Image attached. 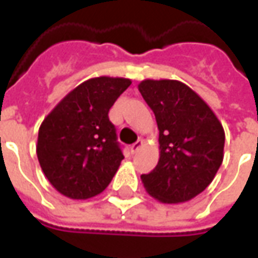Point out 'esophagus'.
<instances>
[{
	"label": "esophagus",
	"mask_w": 258,
	"mask_h": 258,
	"mask_svg": "<svg viewBox=\"0 0 258 258\" xmlns=\"http://www.w3.org/2000/svg\"><path fill=\"white\" fill-rule=\"evenodd\" d=\"M144 145H145V142H144L142 140H138L137 142H135V144H133V145H131V152H133V153H137V152L140 151L141 148H142Z\"/></svg>",
	"instance_id": "34e87169"
}]
</instances>
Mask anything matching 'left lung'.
I'll use <instances>...</instances> for the list:
<instances>
[{"mask_svg": "<svg viewBox=\"0 0 258 258\" xmlns=\"http://www.w3.org/2000/svg\"><path fill=\"white\" fill-rule=\"evenodd\" d=\"M159 128L160 157L142 174L148 194L162 203H184L211 184L224 159L225 133L211 107L178 80L146 79L138 84Z\"/></svg>", "mask_w": 258, "mask_h": 258, "instance_id": "obj_1", "label": "left lung"}]
</instances>
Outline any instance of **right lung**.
Instances as JSON below:
<instances>
[{
    "label": "right lung",
    "instance_id": "1",
    "mask_svg": "<svg viewBox=\"0 0 258 258\" xmlns=\"http://www.w3.org/2000/svg\"><path fill=\"white\" fill-rule=\"evenodd\" d=\"M131 85L124 77L101 76L77 85L40 125L37 157L59 194L90 199L105 190L124 159L109 109Z\"/></svg>",
    "mask_w": 258,
    "mask_h": 258
}]
</instances>
